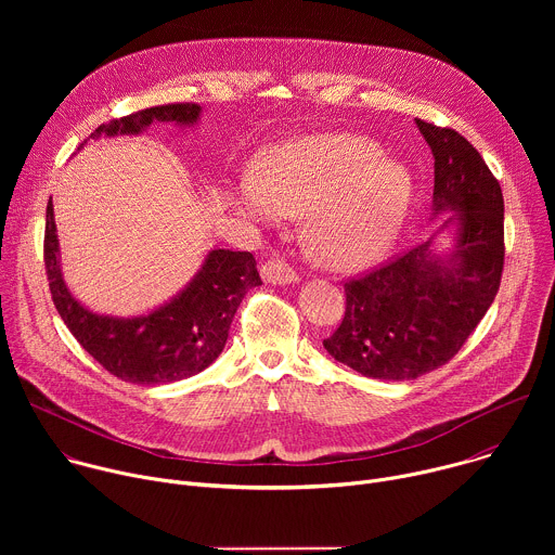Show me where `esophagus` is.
Instances as JSON below:
<instances>
[{"mask_svg":"<svg viewBox=\"0 0 555 555\" xmlns=\"http://www.w3.org/2000/svg\"><path fill=\"white\" fill-rule=\"evenodd\" d=\"M261 276L266 283H274V285H285V283H294L298 281L296 270L283 259V257H272L261 266Z\"/></svg>","mask_w":555,"mask_h":555,"instance_id":"1","label":"esophagus"}]
</instances>
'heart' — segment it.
<instances>
[{"label":"heart","mask_w":555,"mask_h":555,"mask_svg":"<svg viewBox=\"0 0 555 555\" xmlns=\"http://www.w3.org/2000/svg\"><path fill=\"white\" fill-rule=\"evenodd\" d=\"M413 197L409 171L351 133L319 135L272 151L232 199L257 221L307 216V242L325 266L351 270L375 261L398 234Z\"/></svg>","instance_id":"heart-1"}]
</instances>
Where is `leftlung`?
<instances>
[{"instance_id":"obj_1","label":"left lung","mask_w":555,"mask_h":555,"mask_svg":"<svg viewBox=\"0 0 555 555\" xmlns=\"http://www.w3.org/2000/svg\"><path fill=\"white\" fill-rule=\"evenodd\" d=\"M435 155V212L454 210L456 248L430 242L345 281V315L327 353L375 379H415L450 362L477 330L505 266L503 191L459 131L417 118Z\"/></svg>"}]
</instances>
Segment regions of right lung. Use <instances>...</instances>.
I'll list each match as a JSON object with an SVG mask.
<instances>
[{"label":"right lung","mask_w":555,"mask_h":555,"mask_svg":"<svg viewBox=\"0 0 555 555\" xmlns=\"http://www.w3.org/2000/svg\"><path fill=\"white\" fill-rule=\"evenodd\" d=\"M197 118V103H169L103 122L90 138L140 133L151 122L191 125ZM43 261L54 307L78 345L112 375L146 386L178 382L212 364L223 351L236 307L248 289L261 285L250 253L212 250L189 287L165 307L138 319L99 315L63 283L52 202L46 208Z\"/></svg>","instance_id":"1"}]
</instances>
